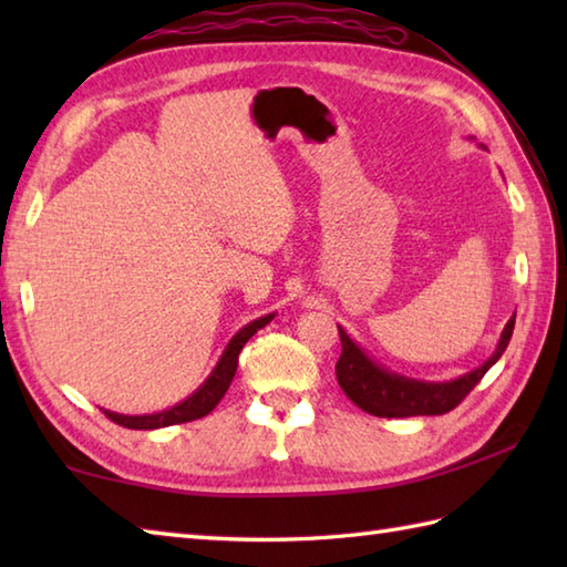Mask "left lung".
Masks as SVG:
<instances>
[{
    "mask_svg": "<svg viewBox=\"0 0 567 567\" xmlns=\"http://www.w3.org/2000/svg\"><path fill=\"white\" fill-rule=\"evenodd\" d=\"M514 317L507 321V327H504L495 353H492L480 368L449 382H424L396 375V372L375 363V360L346 333V329L339 327L343 351L339 363H336V378H339V384L348 400L372 416L400 419L445 414L465 400V394L483 380L485 372L497 363L504 351H507L514 331Z\"/></svg>",
    "mask_w": 567,
    "mask_h": 567,
    "instance_id": "obj_1",
    "label": "left lung"
}]
</instances>
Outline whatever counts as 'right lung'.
Returning a JSON list of instances; mask_svg holds the SVG:
<instances>
[{
	"mask_svg": "<svg viewBox=\"0 0 567 567\" xmlns=\"http://www.w3.org/2000/svg\"><path fill=\"white\" fill-rule=\"evenodd\" d=\"M275 319V315H265L256 321L246 323L244 329H240L228 346L224 348V353L219 358V363L214 365V370L209 372V378L204 380L199 388L192 392L187 400L177 402L171 409H163V412H155V414H136V416H128V414H116L110 412V409H102V412L110 416L114 424L124 426V429H138V431H151V429H163V426H173V424H185V421H195L207 416L212 409L221 402V396L226 394L228 384H231L234 375H236V368H238V353L244 351V346L248 343V339L252 333H258L262 327H268V323Z\"/></svg>",
	"mask_w": 567,
	"mask_h": 567,
	"instance_id": "obj_1",
	"label": "right lung"
}]
</instances>
